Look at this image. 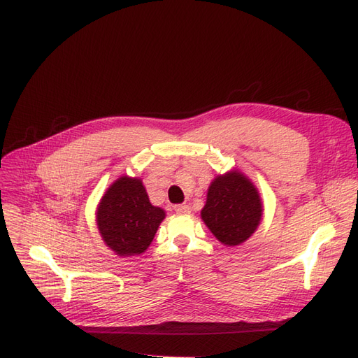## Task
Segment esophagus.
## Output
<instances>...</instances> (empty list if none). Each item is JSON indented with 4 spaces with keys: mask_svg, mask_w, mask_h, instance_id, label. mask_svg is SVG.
<instances>
[{
    "mask_svg": "<svg viewBox=\"0 0 358 358\" xmlns=\"http://www.w3.org/2000/svg\"><path fill=\"white\" fill-rule=\"evenodd\" d=\"M175 210H176L178 213H189V206H188L187 203L176 204V206H175Z\"/></svg>",
    "mask_w": 358,
    "mask_h": 358,
    "instance_id": "obj_1",
    "label": "esophagus"
}]
</instances>
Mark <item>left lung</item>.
Here are the masks:
<instances>
[{
	"label": "left lung",
	"instance_id": "left-lung-1",
	"mask_svg": "<svg viewBox=\"0 0 358 358\" xmlns=\"http://www.w3.org/2000/svg\"><path fill=\"white\" fill-rule=\"evenodd\" d=\"M262 213L257 188L242 173L233 170L212 182L201 218L221 243L236 246L257 230Z\"/></svg>",
	"mask_w": 358,
	"mask_h": 358
}]
</instances>
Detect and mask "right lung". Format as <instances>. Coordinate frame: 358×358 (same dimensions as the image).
Wrapping results in <instances>:
<instances>
[{"mask_svg": "<svg viewBox=\"0 0 358 358\" xmlns=\"http://www.w3.org/2000/svg\"><path fill=\"white\" fill-rule=\"evenodd\" d=\"M164 216V210L150 204L140 179L124 176L103 196L96 225L106 245L128 257L146 251Z\"/></svg>", "mask_w": 358, "mask_h": 358, "instance_id": "1", "label": "right lung"}]
</instances>
